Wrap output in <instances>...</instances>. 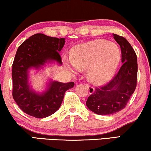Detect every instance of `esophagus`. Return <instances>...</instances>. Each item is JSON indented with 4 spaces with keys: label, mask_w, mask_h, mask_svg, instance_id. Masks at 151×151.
<instances>
[{
    "label": "esophagus",
    "mask_w": 151,
    "mask_h": 151,
    "mask_svg": "<svg viewBox=\"0 0 151 151\" xmlns=\"http://www.w3.org/2000/svg\"><path fill=\"white\" fill-rule=\"evenodd\" d=\"M87 88H88V90L89 91V92H90V94H92V93L94 92V88H93L92 86H90V85L89 84H86Z\"/></svg>",
    "instance_id": "obj_1"
}]
</instances>
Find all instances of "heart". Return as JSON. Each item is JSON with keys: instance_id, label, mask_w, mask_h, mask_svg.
<instances>
[{"instance_id": "heart-1", "label": "heart", "mask_w": 151, "mask_h": 151, "mask_svg": "<svg viewBox=\"0 0 151 151\" xmlns=\"http://www.w3.org/2000/svg\"><path fill=\"white\" fill-rule=\"evenodd\" d=\"M120 59V50L117 44L98 39L76 46L70 52V60L64 59L63 61L72 73L77 69H88V79L101 84L113 76Z\"/></svg>"}]
</instances>
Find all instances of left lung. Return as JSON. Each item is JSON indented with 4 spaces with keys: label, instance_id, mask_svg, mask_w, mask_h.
Segmentation results:
<instances>
[{
    "label": "left lung",
    "instance_id": "obj_1",
    "mask_svg": "<svg viewBox=\"0 0 151 151\" xmlns=\"http://www.w3.org/2000/svg\"><path fill=\"white\" fill-rule=\"evenodd\" d=\"M113 36L120 46L122 66L109 82L95 89L86 101L88 109L99 115H110L124 109L137 86L135 52L124 37L116 34Z\"/></svg>",
    "mask_w": 151,
    "mask_h": 151
}]
</instances>
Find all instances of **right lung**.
I'll return each mask as SVG.
<instances>
[{"label": "right lung", "mask_w": 151, "mask_h": 151, "mask_svg": "<svg viewBox=\"0 0 151 151\" xmlns=\"http://www.w3.org/2000/svg\"><path fill=\"white\" fill-rule=\"evenodd\" d=\"M64 44L65 38L59 39L37 33L18 47L12 65V95L25 114L37 118L52 115L60 107L65 92L75 86L74 82L63 83L50 81L46 90L39 94L29 83L31 68L39 70L52 61L62 64L59 52Z\"/></svg>", "instance_id": "obj_1"}]
</instances>
